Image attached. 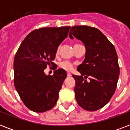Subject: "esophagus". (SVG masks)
I'll return each mask as SVG.
<instances>
[{
  "instance_id": "34e87169",
  "label": "esophagus",
  "mask_w": 130,
  "mask_h": 130,
  "mask_svg": "<svg viewBox=\"0 0 130 130\" xmlns=\"http://www.w3.org/2000/svg\"><path fill=\"white\" fill-rule=\"evenodd\" d=\"M67 76H68V77H71V74L70 73H67Z\"/></svg>"
}]
</instances>
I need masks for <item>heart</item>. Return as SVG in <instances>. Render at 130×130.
I'll list each match as a JSON object with an SVG mask.
<instances>
[{
  "mask_svg": "<svg viewBox=\"0 0 130 130\" xmlns=\"http://www.w3.org/2000/svg\"><path fill=\"white\" fill-rule=\"evenodd\" d=\"M74 46H75V45H74ZM59 48H58L57 50V53H59ZM59 67H60L61 69L65 70V71H70L73 69V64L71 63H70V62L68 61H62V62H61V63H59Z\"/></svg>",
  "mask_w": 130,
  "mask_h": 130,
  "instance_id": "heart-1",
  "label": "heart"
}]
</instances>
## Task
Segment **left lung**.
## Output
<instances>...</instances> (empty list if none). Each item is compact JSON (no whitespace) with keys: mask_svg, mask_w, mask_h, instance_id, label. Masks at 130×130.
Wrapping results in <instances>:
<instances>
[{"mask_svg":"<svg viewBox=\"0 0 130 130\" xmlns=\"http://www.w3.org/2000/svg\"><path fill=\"white\" fill-rule=\"evenodd\" d=\"M69 36L71 39L75 37L81 40L86 48L85 59L77 68L81 75H73L76 101L86 111L99 110L109 103L116 90L119 76L116 50L95 27L73 26ZM88 77L89 80L86 79Z\"/></svg>","mask_w":130,"mask_h":130,"instance_id":"obj_1","label":"left lung"}]
</instances>
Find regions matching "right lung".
<instances>
[{
    "label": "right lung",
    "mask_w": 130,
    "mask_h": 130,
    "mask_svg": "<svg viewBox=\"0 0 130 130\" xmlns=\"http://www.w3.org/2000/svg\"><path fill=\"white\" fill-rule=\"evenodd\" d=\"M70 28L35 29L23 40L15 55L14 85L24 105L32 111L45 112L57 103L67 73L59 69L53 75H47L44 69L53 64L57 48L67 38Z\"/></svg>",
    "instance_id": "right-lung-1"
}]
</instances>
